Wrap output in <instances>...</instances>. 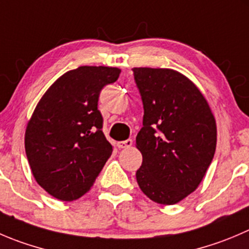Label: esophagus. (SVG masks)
<instances>
[{
    "mask_svg": "<svg viewBox=\"0 0 249 249\" xmlns=\"http://www.w3.org/2000/svg\"><path fill=\"white\" fill-rule=\"evenodd\" d=\"M117 146L119 148H129V147L132 146V140H125V141H119L117 143Z\"/></svg>",
    "mask_w": 249,
    "mask_h": 249,
    "instance_id": "obj_1",
    "label": "esophagus"
}]
</instances>
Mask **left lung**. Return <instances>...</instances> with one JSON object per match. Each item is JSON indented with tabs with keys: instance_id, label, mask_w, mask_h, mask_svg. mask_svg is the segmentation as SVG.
<instances>
[{
	"instance_id": "left-lung-1",
	"label": "left lung",
	"mask_w": 249,
	"mask_h": 249,
	"mask_svg": "<svg viewBox=\"0 0 249 249\" xmlns=\"http://www.w3.org/2000/svg\"><path fill=\"white\" fill-rule=\"evenodd\" d=\"M143 103L136 136L141 191L159 204H176L195 191L213 160L216 123L208 102L187 76L168 68H134Z\"/></svg>"
}]
</instances>
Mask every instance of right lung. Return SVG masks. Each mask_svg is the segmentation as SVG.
Wrapping results in <instances>:
<instances>
[{"mask_svg":"<svg viewBox=\"0 0 249 249\" xmlns=\"http://www.w3.org/2000/svg\"><path fill=\"white\" fill-rule=\"evenodd\" d=\"M119 74L113 67H79L38 101L26 125L25 153L36 182L54 198L84 196L112 154L97 106L101 90Z\"/></svg>","mask_w":249,"mask_h":249,"instance_id":"obj_1","label":"right lung"}]
</instances>
